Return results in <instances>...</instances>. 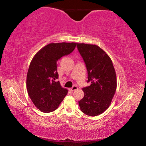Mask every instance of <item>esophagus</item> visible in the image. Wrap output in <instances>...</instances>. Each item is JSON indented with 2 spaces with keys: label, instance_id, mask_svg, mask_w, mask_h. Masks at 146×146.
<instances>
[{
  "label": "esophagus",
  "instance_id": "obj_1",
  "mask_svg": "<svg viewBox=\"0 0 146 146\" xmlns=\"http://www.w3.org/2000/svg\"><path fill=\"white\" fill-rule=\"evenodd\" d=\"M78 89V87L76 86H73L72 88H71V89H70V91H75V90H76Z\"/></svg>",
  "mask_w": 146,
  "mask_h": 146
}]
</instances>
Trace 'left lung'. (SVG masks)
Instances as JSON below:
<instances>
[{
	"label": "left lung",
	"mask_w": 146,
	"mask_h": 146,
	"mask_svg": "<svg viewBox=\"0 0 146 146\" xmlns=\"http://www.w3.org/2000/svg\"><path fill=\"white\" fill-rule=\"evenodd\" d=\"M88 71V82L83 88L84 97L78 102L84 114L95 117L110 106L117 89V76L113 62L103 49L97 45L76 44Z\"/></svg>",
	"instance_id": "obj_1"
}]
</instances>
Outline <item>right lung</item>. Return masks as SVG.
<instances>
[{
	"label": "right lung",
	"instance_id": "obj_1",
	"mask_svg": "<svg viewBox=\"0 0 146 146\" xmlns=\"http://www.w3.org/2000/svg\"><path fill=\"white\" fill-rule=\"evenodd\" d=\"M76 45L75 42L49 44L32 59L27 74L26 87L32 102L41 111H55L67 95L68 90L56 80V62L72 52Z\"/></svg>",
	"mask_w": 146,
	"mask_h": 146
}]
</instances>
